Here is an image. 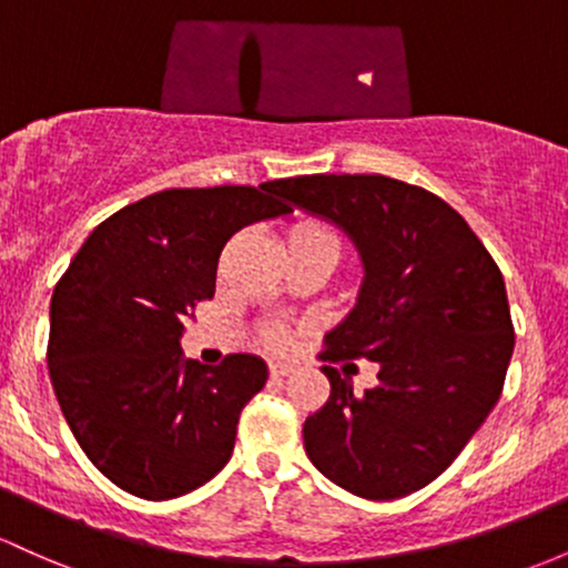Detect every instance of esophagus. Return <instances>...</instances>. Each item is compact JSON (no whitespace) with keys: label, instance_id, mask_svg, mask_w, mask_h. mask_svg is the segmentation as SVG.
<instances>
[{"label":"esophagus","instance_id":"1","mask_svg":"<svg viewBox=\"0 0 568 568\" xmlns=\"http://www.w3.org/2000/svg\"><path fill=\"white\" fill-rule=\"evenodd\" d=\"M294 372V366L285 364V361H270V375L272 377H288Z\"/></svg>","mask_w":568,"mask_h":568}]
</instances>
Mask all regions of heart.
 Segmentation results:
<instances>
[{"instance_id": "1", "label": "heart", "mask_w": 568, "mask_h": 568, "mask_svg": "<svg viewBox=\"0 0 568 568\" xmlns=\"http://www.w3.org/2000/svg\"><path fill=\"white\" fill-rule=\"evenodd\" d=\"M321 236H328V240H334L332 232H326L323 226H315V223H304V226H296L294 232H291L288 240H321ZM272 339L280 342V334H274Z\"/></svg>"}]
</instances>
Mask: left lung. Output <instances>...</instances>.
Returning a JSON list of instances; mask_svg holds the SVG:
<instances>
[{
    "mask_svg": "<svg viewBox=\"0 0 568 568\" xmlns=\"http://www.w3.org/2000/svg\"><path fill=\"white\" fill-rule=\"evenodd\" d=\"M288 207L328 221L358 251V296L326 334L323 358H366L377 385L323 375L332 396L304 423L323 477L372 501L436 479L496 407L515 332L496 261L439 196L385 174L274 180Z\"/></svg>",
    "mask_w": 568,
    "mask_h": 568,
    "instance_id": "1",
    "label": "left lung"
}]
</instances>
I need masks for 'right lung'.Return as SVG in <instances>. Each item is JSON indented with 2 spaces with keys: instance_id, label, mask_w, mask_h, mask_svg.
I'll return each instance as SVG.
<instances>
[{
  "instance_id": "add662e5",
  "label": "right lung",
  "mask_w": 568,
  "mask_h": 568,
  "mask_svg": "<svg viewBox=\"0 0 568 568\" xmlns=\"http://www.w3.org/2000/svg\"><path fill=\"white\" fill-rule=\"evenodd\" d=\"M291 210L272 183L170 189L126 204L83 242L51 298L48 372L89 460L126 494L166 501L229 464L264 358H183L193 304L215 296L217 255L240 229Z\"/></svg>"
}]
</instances>
